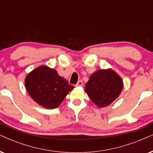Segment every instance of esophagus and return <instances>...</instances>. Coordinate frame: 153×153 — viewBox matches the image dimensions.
<instances>
[{"label":"esophagus","instance_id":"obj_1","mask_svg":"<svg viewBox=\"0 0 153 153\" xmlns=\"http://www.w3.org/2000/svg\"><path fill=\"white\" fill-rule=\"evenodd\" d=\"M83 85V82L82 80H79L78 83L76 84V86H82Z\"/></svg>","mask_w":153,"mask_h":153}]
</instances>
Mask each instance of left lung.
Segmentation results:
<instances>
[{
  "mask_svg": "<svg viewBox=\"0 0 153 153\" xmlns=\"http://www.w3.org/2000/svg\"><path fill=\"white\" fill-rule=\"evenodd\" d=\"M122 89V80L111 69L97 71L85 85L90 99L100 107H107L114 101Z\"/></svg>",
  "mask_w": 153,
  "mask_h": 153,
  "instance_id": "8db88e82",
  "label": "left lung"
}]
</instances>
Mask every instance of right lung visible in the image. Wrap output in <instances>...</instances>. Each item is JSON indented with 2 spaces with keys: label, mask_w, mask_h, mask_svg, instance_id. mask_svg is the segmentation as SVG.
<instances>
[{
  "label": "right lung",
  "mask_w": 153,
  "mask_h": 153,
  "mask_svg": "<svg viewBox=\"0 0 153 153\" xmlns=\"http://www.w3.org/2000/svg\"><path fill=\"white\" fill-rule=\"evenodd\" d=\"M25 86L36 103L50 109L59 107L74 88L56 71L46 65L36 68L29 73L25 78Z\"/></svg>",
  "instance_id": "1"
}]
</instances>
